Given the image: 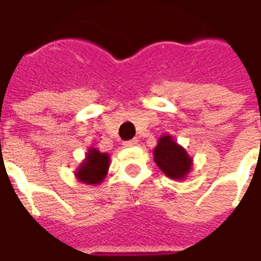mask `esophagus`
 <instances>
[{
	"label": "esophagus",
	"instance_id": "obj_1",
	"mask_svg": "<svg viewBox=\"0 0 261 261\" xmlns=\"http://www.w3.org/2000/svg\"><path fill=\"white\" fill-rule=\"evenodd\" d=\"M123 145H124V147H136L137 140H130V141H125Z\"/></svg>",
	"mask_w": 261,
	"mask_h": 261
}]
</instances>
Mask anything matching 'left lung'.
Wrapping results in <instances>:
<instances>
[{
  "label": "left lung",
  "instance_id": "left-lung-1",
  "mask_svg": "<svg viewBox=\"0 0 261 261\" xmlns=\"http://www.w3.org/2000/svg\"><path fill=\"white\" fill-rule=\"evenodd\" d=\"M155 164L169 179L183 180L192 169L193 159L170 136H162L153 149Z\"/></svg>",
  "mask_w": 261,
  "mask_h": 261
}]
</instances>
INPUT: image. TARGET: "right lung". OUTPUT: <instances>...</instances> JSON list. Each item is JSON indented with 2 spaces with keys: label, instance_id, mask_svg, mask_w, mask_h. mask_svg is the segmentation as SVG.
Masks as SVG:
<instances>
[{
  "label": "right lung",
  "instance_id": "right-lung-1",
  "mask_svg": "<svg viewBox=\"0 0 261 261\" xmlns=\"http://www.w3.org/2000/svg\"><path fill=\"white\" fill-rule=\"evenodd\" d=\"M109 161L110 156L106 152H100L96 148H89L86 152V158L75 172L76 179L91 186L100 185L108 175Z\"/></svg>",
  "mask_w": 261,
  "mask_h": 261
}]
</instances>
